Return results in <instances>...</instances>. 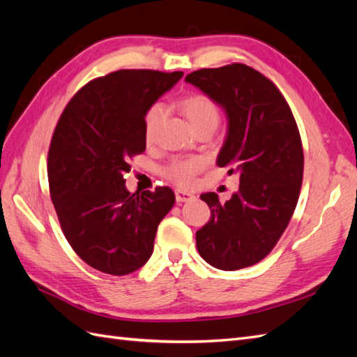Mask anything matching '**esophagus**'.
<instances>
[{
    "label": "esophagus",
    "mask_w": 357,
    "mask_h": 357,
    "mask_svg": "<svg viewBox=\"0 0 357 357\" xmlns=\"http://www.w3.org/2000/svg\"><path fill=\"white\" fill-rule=\"evenodd\" d=\"M175 196H176V202L182 204V202H190V200L196 199L195 195L188 193V191H182V190H176L175 191Z\"/></svg>",
    "instance_id": "esophagus-1"
}]
</instances>
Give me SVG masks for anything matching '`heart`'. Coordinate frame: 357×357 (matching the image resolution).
I'll use <instances>...</instances> for the list:
<instances>
[{
	"label": "heart",
	"instance_id": "1",
	"mask_svg": "<svg viewBox=\"0 0 357 357\" xmlns=\"http://www.w3.org/2000/svg\"><path fill=\"white\" fill-rule=\"evenodd\" d=\"M179 108L185 117L193 125L196 131L205 128H214L220 119V112L214 100L204 93H191L179 100ZM164 119V107L161 104H153L146 109L143 117V135L144 142L152 144L157 140L160 126ZM205 167L202 158H176L166 167V176L181 187H188L193 184L195 176Z\"/></svg>",
	"mask_w": 357,
	"mask_h": 357
}]
</instances>
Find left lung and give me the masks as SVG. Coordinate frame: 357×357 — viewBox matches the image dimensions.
<instances>
[{
    "label": "left lung",
    "instance_id": "1",
    "mask_svg": "<svg viewBox=\"0 0 357 357\" xmlns=\"http://www.w3.org/2000/svg\"><path fill=\"white\" fill-rule=\"evenodd\" d=\"M185 81L225 109L217 166L240 176L225 204L215 193L200 196L211 218L196 232L197 252L218 270L250 267L273 250L297 205L305 158L296 119L279 89L241 63L195 70Z\"/></svg>",
    "mask_w": 357,
    "mask_h": 357
}]
</instances>
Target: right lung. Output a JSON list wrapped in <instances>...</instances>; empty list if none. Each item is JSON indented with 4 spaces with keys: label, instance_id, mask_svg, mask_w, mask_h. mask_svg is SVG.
<instances>
[{
    "label": "right lung",
    "instance_id": "1",
    "mask_svg": "<svg viewBox=\"0 0 357 357\" xmlns=\"http://www.w3.org/2000/svg\"><path fill=\"white\" fill-rule=\"evenodd\" d=\"M184 72L122 69L90 81L69 100L54 130L48 181L61 231L78 257L123 276L153 252L158 225L175 205L169 187L130 193L123 173L144 152L146 109Z\"/></svg>",
    "mask_w": 357,
    "mask_h": 357
}]
</instances>
